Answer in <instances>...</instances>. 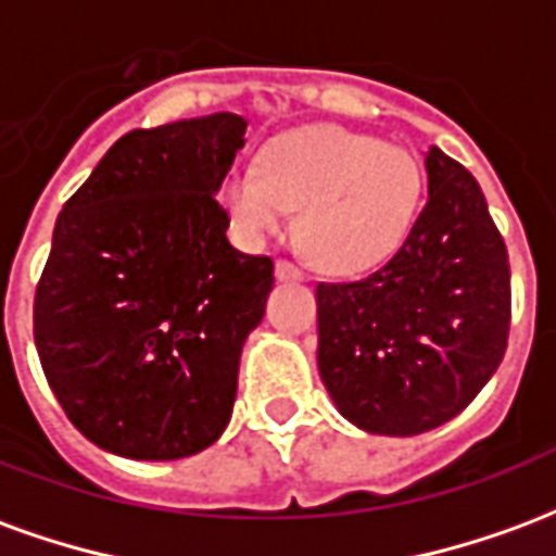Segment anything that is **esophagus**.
I'll return each mask as SVG.
<instances>
[{
  "label": "esophagus",
  "mask_w": 556,
  "mask_h": 556,
  "mask_svg": "<svg viewBox=\"0 0 556 556\" xmlns=\"http://www.w3.org/2000/svg\"><path fill=\"white\" fill-rule=\"evenodd\" d=\"M277 277L279 279H303V270L289 258H279L277 262Z\"/></svg>",
  "instance_id": "esophagus-1"
}]
</instances>
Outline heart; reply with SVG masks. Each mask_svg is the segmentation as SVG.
<instances>
[{"mask_svg":"<svg viewBox=\"0 0 556 556\" xmlns=\"http://www.w3.org/2000/svg\"><path fill=\"white\" fill-rule=\"evenodd\" d=\"M235 229L247 238L279 231L291 207L298 241L315 265L354 274L384 262L405 241L422 195V172L405 148L321 125L274 139L253 166L219 184Z\"/></svg>","mask_w":556,"mask_h":556,"instance_id":"1","label":"heart"}]
</instances>
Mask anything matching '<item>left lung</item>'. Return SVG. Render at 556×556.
<instances>
[{"label":"left lung","mask_w":556,"mask_h":556,"mask_svg":"<svg viewBox=\"0 0 556 556\" xmlns=\"http://www.w3.org/2000/svg\"><path fill=\"white\" fill-rule=\"evenodd\" d=\"M429 199L396 255L318 282V372L342 417L419 434L465 410L497 372L513 318L509 253L477 178L431 148Z\"/></svg>","instance_id":"obj_1"}]
</instances>
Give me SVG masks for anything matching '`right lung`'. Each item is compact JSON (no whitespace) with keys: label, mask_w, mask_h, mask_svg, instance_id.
<instances>
[{"label":"right lung","mask_w":556,"mask_h":556,"mask_svg":"<svg viewBox=\"0 0 556 556\" xmlns=\"http://www.w3.org/2000/svg\"><path fill=\"white\" fill-rule=\"evenodd\" d=\"M243 130L231 113L130 130L55 219L35 349L101 450L169 462L229 422L243 339L274 286L270 255L235 250L217 202Z\"/></svg>","instance_id":"obj_1"}]
</instances>
